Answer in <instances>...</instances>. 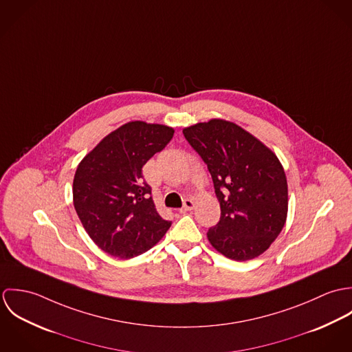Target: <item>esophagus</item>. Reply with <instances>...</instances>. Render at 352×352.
<instances>
[{
	"label": "esophagus",
	"mask_w": 352,
	"mask_h": 352,
	"mask_svg": "<svg viewBox=\"0 0 352 352\" xmlns=\"http://www.w3.org/2000/svg\"><path fill=\"white\" fill-rule=\"evenodd\" d=\"M194 207H195V201H192V199H186L184 203H183V207L180 208V212L184 214L187 211H191Z\"/></svg>",
	"instance_id": "34e87169"
}]
</instances>
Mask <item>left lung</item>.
Here are the masks:
<instances>
[{
	"label": "left lung",
	"instance_id": "8db88e82",
	"mask_svg": "<svg viewBox=\"0 0 352 352\" xmlns=\"http://www.w3.org/2000/svg\"><path fill=\"white\" fill-rule=\"evenodd\" d=\"M211 175L221 206L207 239L223 256L247 261L282 232L289 210L285 169L276 154L239 124L210 119L183 129Z\"/></svg>",
	"mask_w": 352,
	"mask_h": 352
}]
</instances>
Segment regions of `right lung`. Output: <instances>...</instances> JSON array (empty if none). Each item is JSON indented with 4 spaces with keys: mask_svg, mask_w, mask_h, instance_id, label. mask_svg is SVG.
<instances>
[{
    "mask_svg": "<svg viewBox=\"0 0 352 352\" xmlns=\"http://www.w3.org/2000/svg\"><path fill=\"white\" fill-rule=\"evenodd\" d=\"M175 130L127 122L109 133L78 164L73 179L77 215L101 251L122 260L154 247L170 228L157 212L142 166L162 151Z\"/></svg>",
    "mask_w": 352,
    "mask_h": 352,
    "instance_id": "1",
    "label": "right lung"
}]
</instances>
